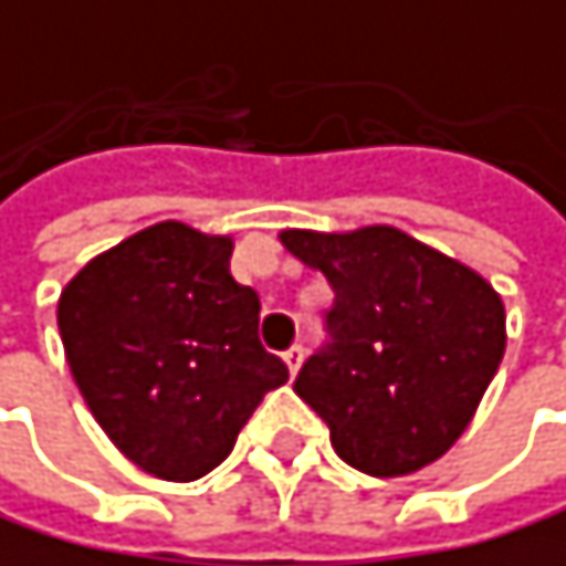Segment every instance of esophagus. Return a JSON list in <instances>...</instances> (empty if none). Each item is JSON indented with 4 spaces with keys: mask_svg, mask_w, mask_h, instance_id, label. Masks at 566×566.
Wrapping results in <instances>:
<instances>
[{
    "mask_svg": "<svg viewBox=\"0 0 566 566\" xmlns=\"http://www.w3.org/2000/svg\"><path fill=\"white\" fill-rule=\"evenodd\" d=\"M283 363L290 366V374H297L301 363H304V345H290V349L283 353Z\"/></svg>",
    "mask_w": 566,
    "mask_h": 566,
    "instance_id": "obj_1",
    "label": "esophagus"
}]
</instances>
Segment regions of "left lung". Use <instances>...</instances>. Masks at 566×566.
Instances as JSON below:
<instances>
[{"mask_svg":"<svg viewBox=\"0 0 566 566\" xmlns=\"http://www.w3.org/2000/svg\"><path fill=\"white\" fill-rule=\"evenodd\" d=\"M290 255L328 276L325 342L293 390L369 478L439 460L470 426L505 356V307L484 276L411 234L283 231Z\"/></svg>","mask_w":566,"mask_h":566,"instance_id":"1","label":"left lung"}]
</instances>
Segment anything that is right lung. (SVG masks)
I'll use <instances>...</instances> for the list:
<instances>
[{
  "label": "right lung",
  "instance_id": "1",
  "mask_svg": "<svg viewBox=\"0 0 566 566\" xmlns=\"http://www.w3.org/2000/svg\"><path fill=\"white\" fill-rule=\"evenodd\" d=\"M231 238L161 221L64 286L57 328L103 432L161 481L224 463L259 401L286 384L259 342V293L231 276Z\"/></svg>",
  "mask_w": 566,
  "mask_h": 566
}]
</instances>
